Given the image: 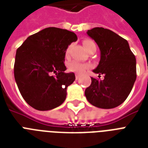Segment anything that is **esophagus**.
<instances>
[{
	"instance_id": "34e87169",
	"label": "esophagus",
	"mask_w": 148,
	"mask_h": 148,
	"mask_svg": "<svg viewBox=\"0 0 148 148\" xmlns=\"http://www.w3.org/2000/svg\"><path fill=\"white\" fill-rule=\"evenodd\" d=\"M75 77H76V80H78V79L80 78V75H79V74H75Z\"/></svg>"
}]
</instances>
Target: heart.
Segmentation results:
<instances>
[{
  "mask_svg": "<svg viewBox=\"0 0 148 148\" xmlns=\"http://www.w3.org/2000/svg\"><path fill=\"white\" fill-rule=\"evenodd\" d=\"M83 45H84L85 49L87 50L90 47L95 45V44L92 42V41L88 40V39H85V40L83 41ZM70 49H71V45H69V46L67 48V49H66L65 55L67 57L69 55ZM68 70L71 71L75 72V73H77V74H82V73L85 72L87 69H89V68H90V64L82 63V62L74 61V62H71L68 64Z\"/></svg>",
  "mask_w": 148,
  "mask_h": 148,
  "instance_id": "b5f03b06",
  "label": "heart"
}]
</instances>
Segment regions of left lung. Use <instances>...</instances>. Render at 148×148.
I'll list each match as a JSON object with an SVG mask.
<instances>
[{"mask_svg": "<svg viewBox=\"0 0 148 148\" xmlns=\"http://www.w3.org/2000/svg\"><path fill=\"white\" fill-rule=\"evenodd\" d=\"M100 50V61L96 74L103 80L91 77V84L85 90L88 102L96 107L112 109L127 99L136 80V59L128 41L112 31L95 27L86 32Z\"/></svg>", "mask_w": 148, "mask_h": 148, "instance_id": "left-lung-1", "label": "left lung"}]
</instances>
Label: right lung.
<instances>
[{
	"label": "right lung",
	"instance_id": "add662e5",
	"mask_svg": "<svg viewBox=\"0 0 148 148\" xmlns=\"http://www.w3.org/2000/svg\"><path fill=\"white\" fill-rule=\"evenodd\" d=\"M77 40L74 32L49 27L29 36L17 49L14 77L23 98L32 108L47 111L65 100L67 88L75 80L74 73H64L65 51Z\"/></svg>",
	"mask_w": 148,
	"mask_h": 148
}]
</instances>
